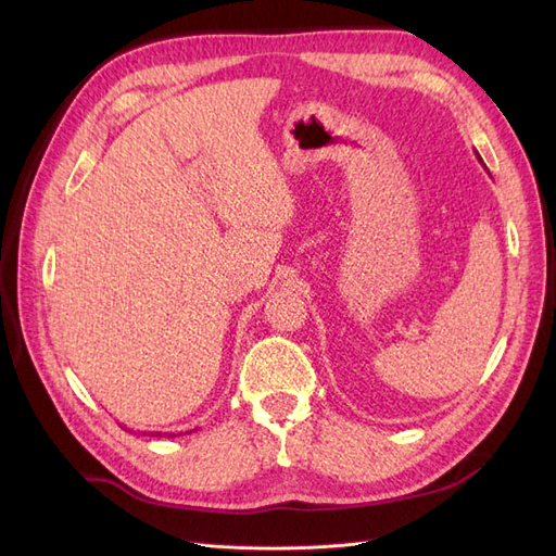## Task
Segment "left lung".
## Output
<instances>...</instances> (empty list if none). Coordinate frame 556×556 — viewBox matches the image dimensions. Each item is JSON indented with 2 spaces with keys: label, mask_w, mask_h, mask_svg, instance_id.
I'll use <instances>...</instances> for the list:
<instances>
[{
  "label": "left lung",
  "mask_w": 556,
  "mask_h": 556,
  "mask_svg": "<svg viewBox=\"0 0 556 556\" xmlns=\"http://www.w3.org/2000/svg\"><path fill=\"white\" fill-rule=\"evenodd\" d=\"M478 160H480V155H478ZM480 162H482V160H480Z\"/></svg>",
  "instance_id": "left-lung-1"
}]
</instances>
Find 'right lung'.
I'll return each mask as SVG.
<instances>
[{"instance_id":"1","label":"right lung","mask_w":556,"mask_h":556,"mask_svg":"<svg viewBox=\"0 0 556 556\" xmlns=\"http://www.w3.org/2000/svg\"><path fill=\"white\" fill-rule=\"evenodd\" d=\"M188 433H190V431H188ZM153 435H164V433H162V431H155ZM166 435H169V439H172V435H174V433H166Z\"/></svg>"}]
</instances>
